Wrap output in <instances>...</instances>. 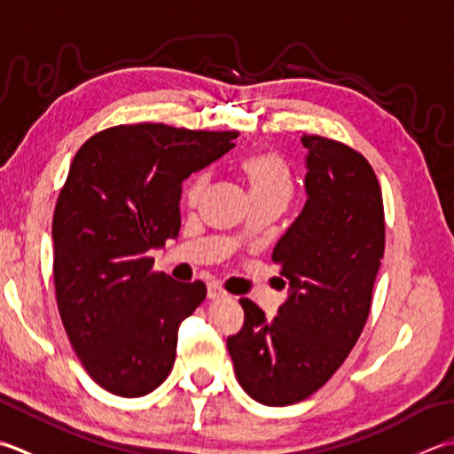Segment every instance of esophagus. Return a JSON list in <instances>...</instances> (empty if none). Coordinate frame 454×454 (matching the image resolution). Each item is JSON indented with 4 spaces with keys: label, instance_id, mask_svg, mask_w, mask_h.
Returning a JSON list of instances; mask_svg holds the SVG:
<instances>
[{
    "label": "esophagus",
    "instance_id": "1",
    "mask_svg": "<svg viewBox=\"0 0 454 454\" xmlns=\"http://www.w3.org/2000/svg\"><path fill=\"white\" fill-rule=\"evenodd\" d=\"M227 295V292L221 288V286L217 284V282H211L209 286H207V298L209 300H217V298H225Z\"/></svg>",
    "mask_w": 454,
    "mask_h": 454
}]
</instances>
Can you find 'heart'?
<instances>
[{
    "label": "heart",
    "instance_id": "heart-1",
    "mask_svg": "<svg viewBox=\"0 0 454 454\" xmlns=\"http://www.w3.org/2000/svg\"><path fill=\"white\" fill-rule=\"evenodd\" d=\"M240 168H243L248 188H251L253 200L270 198V196L290 200L292 190H294L292 172H290V166L286 164V160L280 154L276 153L251 154L248 159L243 160ZM209 178H211L209 170H201L192 176L190 182L186 184V190H184V196H186L188 203L200 201L203 192L207 188Z\"/></svg>",
    "mask_w": 454,
    "mask_h": 454
}]
</instances>
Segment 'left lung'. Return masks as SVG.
Segmentation results:
<instances>
[{
  "mask_svg": "<svg viewBox=\"0 0 454 454\" xmlns=\"http://www.w3.org/2000/svg\"><path fill=\"white\" fill-rule=\"evenodd\" d=\"M308 201L276 243L272 261L290 280L278 316L248 298L245 323L227 337L243 390L264 405H292L325 384L363 333L386 243L382 190L348 145L303 135Z\"/></svg>",
  "mask_w": 454,
  "mask_h": 454,
  "instance_id": "8db88e82",
  "label": "left lung"
}]
</instances>
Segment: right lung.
<instances>
[{
	"instance_id": "1",
	"label": "right lung",
	"mask_w": 454,
	"mask_h": 454,
	"mask_svg": "<svg viewBox=\"0 0 454 454\" xmlns=\"http://www.w3.org/2000/svg\"><path fill=\"white\" fill-rule=\"evenodd\" d=\"M237 137L117 125L74 156L52 217L54 292L74 350L104 390L138 397L170 374L180 323L207 288L154 272L149 251L180 233L182 182Z\"/></svg>"
}]
</instances>
